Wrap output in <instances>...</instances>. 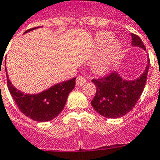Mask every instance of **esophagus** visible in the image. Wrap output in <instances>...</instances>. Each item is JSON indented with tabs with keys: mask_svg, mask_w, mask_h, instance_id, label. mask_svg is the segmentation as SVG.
Masks as SVG:
<instances>
[{
	"mask_svg": "<svg viewBox=\"0 0 160 160\" xmlns=\"http://www.w3.org/2000/svg\"><path fill=\"white\" fill-rule=\"evenodd\" d=\"M86 82V80L84 77H83V76H78L77 78H76V85L79 86V87H80V86H83L84 84H85Z\"/></svg>",
	"mask_w": 160,
	"mask_h": 160,
	"instance_id": "obj_1",
	"label": "esophagus"
}]
</instances>
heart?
Listing matches in <instances>:
<instances>
[{"label":"heart","mask_w":160,"mask_h":160,"mask_svg":"<svg viewBox=\"0 0 160 160\" xmlns=\"http://www.w3.org/2000/svg\"><path fill=\"white\" fill-rule=\"evenodd\" d=\"M113 34L109 31H101L96 35L95 43L98 47H105L108 46L113 39ZM122 46L118 41H113L110 44L107 51V55L105 59L97 60L92 65V71L96 74H105L109 70L110 64L118 57Z\"/></svg>","instance_id":"1"}]
</instances>
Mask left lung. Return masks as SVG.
<instances>
[{"label":"left lung","mask_w":160,"mask_h":160,"mask_svg":"<svg viewBox=\"0 0 160 160\" xmlns=\"http://www.w3.org/2000/svg\"><path fill=\"white\" fill-rule=\"evenodd\" d=\"M131 37L133 47L146 51L143 42L138 35L132 33ZM149 66L150 59L147 57L144 72L135 80H125L118 72H115L103 78L92 80L97 88L92 106L99 114L107 118H118L128 113L143 92Z\"/></svg>","instance_id":"1"}]
</instances>
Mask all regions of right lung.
I'll return each mask as SVG.
<instances>
[{
    "instance_id": "1",
    "label": "right lung",
    "mask_w": 160,
    "mask_h": 160,
    "mask_svg": "<svg viewBox=\"0 0 160 160\" xmlns=\"http://www.w3.org/2000/svg\"><path fill=\"white\" fill-rule=\"evenodd\" d=\"M30 29L24 34L38 29ZM6 64V62L5 63ZM7 84L15 103L23 114L36 122H48L56 118L64 108L69 93L76 85V78L61 82L39 93L25 94L12 84L7 74Z\"/></svg>"
}]
</instances>
